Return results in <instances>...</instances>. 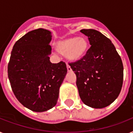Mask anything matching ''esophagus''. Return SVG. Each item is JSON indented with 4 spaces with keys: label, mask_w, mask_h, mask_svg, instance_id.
I'll return each mask as SVG.
<instances>
[{
    "label": "esophagus",
    "mask_w": 133,
    "mask_h": 133,
    "mask_svg": "<svg viewBox=\"0 0 133 133\" xmlns=\"http://www.w3.org/2000/svg\"><path fill=\"white\" fill-rule=\"evenodd\" d=\"M67 69H68V72H70V71L72 70V68H71V67L68 64H67Z\"/></svg>",
    "instance_id": "obj_1"
}]
</instances>
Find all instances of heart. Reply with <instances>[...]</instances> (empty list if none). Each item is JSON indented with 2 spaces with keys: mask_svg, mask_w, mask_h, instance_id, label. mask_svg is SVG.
Masks as SVG:
<instances>
[{
  "mask_svg": "<svg viewBox=\"0 0 133 133\" xmlns=\"http://www.w3.org/2000/svg\"><path fill=\"white\" fill-rule=\"evenodd\" d=\"M88 43L85 38L76 36L67 38L56 43V50L61 54H65L66 58L72 61H77L85 56Z\"/></svg>",
  "mask_w": 133,
  "mask_h": 133,
  "instance_id": "b5f03b06",
  "label": "heart"
}]
</instances>
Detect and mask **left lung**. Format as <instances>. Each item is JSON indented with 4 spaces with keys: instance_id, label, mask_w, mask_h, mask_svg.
Returning a JSON list of instances; mask_svg holds the SVG:
<instances>
[{
    "instance_id": "left-lung-1",
    "label": "left lung",
    "mask_w": 133,
    "mask_h": 133,
    "mask_svg": "<svg viewBox=\"0 0 133 133\" xmlns=\"http://www.w3.org/2000/svg\"><path fill=\"white\" fill-rule=\"evenodd\" d=\"M90 48L83 58L69 65L77 76L81 101L94 108L111 104L119 95L123 84L122 58L109 38L99 31L83 29Z\"/></svg>"
}]
</instances>
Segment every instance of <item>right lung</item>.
I'll return each instance as SVG.
<instances>
[{"instance_id":"add662e5","label":"right lung","mask_w":133,"mask_h":133,"mask_svg":"<svg viewBox=\"0 0 133 133\" xmlns=\"http://www.w3.org/2000/svg\"><path fill=\"white\" fill-rule=\"evenodd\" d=\"M51 40L49 30L30 31L15 43L8 63V78L14 94L22 105L34 112L55 106L67 73L65 62H50Z\"/></svg>"}]
</instances>
